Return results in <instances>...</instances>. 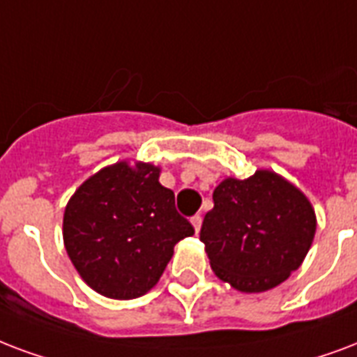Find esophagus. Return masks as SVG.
<instances>
[{"mask_svg": "<svg viewBox=\"0 0 357 357\" xmlns=\"http://www.w3.org/2000/svg\"><path fill=\"white\" fill-rule=\"evenodd\" d=\"M190 222H192V227H195V232H200V228H202V215H195L192 219H190Z\"/></svg>", "mask_w": 357, "mask_h": 357, "instance_id": "obj_1", "label": "esophagus"}]
</instances>
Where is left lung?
Listing matches in <instances>:
<instances>
[{
    "instance_id": "8db88e82",
    "label": "left lung",
    "mask_w": 357,
    "mask_h": 357,
    "mask_svg": "<svg viewBox=\"0 0 357 357\" xmlns=\"http://www.w3.org/2000/svg\"><path fill=\"white\" fill-rule=\"evenodd\" d=\"M317 217L305 195L269 170L227 178L213 190L200 241L211 269L241 292L287 281L311 249Z\"/></svg>"
}]
</instances>
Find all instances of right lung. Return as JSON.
<instances>
[{
  "label": "right lung",
  "instance_id": "1",
  "mask_svg": "<svg viewBox=\"0 0 357 357\" xmlns=\"http://www.w3.org/2000/svg\"><path fill=\"white\" fill-rule=\"evenodd\" d=\"M159 168L116 162L84 181L67 204L63 241L70 262L95 292L135 299L157 284L174 245L195 228L159 183Z\"/></svg>",
  "mask_w": 357,
  "mask_h": 357
}]
</instances>
